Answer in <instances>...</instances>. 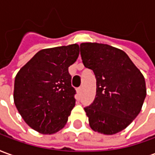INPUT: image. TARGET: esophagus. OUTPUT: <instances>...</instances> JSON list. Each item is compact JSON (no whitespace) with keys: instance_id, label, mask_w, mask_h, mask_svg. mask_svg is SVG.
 I'll list each match as a JSON object with an SVG mask.
<instances>
[{"instance_id":"34e87169","label":"esophagus","mask_w":155,"mask_h":155,"mask_svg":"<svg viewBox=\"0 0 155 155\" xmlns=\"http://www.w3.org/2000/svg\"><path fill=\"white\" fill-rule=\"evenodd\" d=\"M82 90H83V89H82V87L77 88V93H78V94H81V93H82Z\"/></svg>"}]
</instances>
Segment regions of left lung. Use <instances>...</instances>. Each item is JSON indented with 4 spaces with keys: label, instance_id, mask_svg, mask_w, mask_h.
I'll return each instance as SVG.
<instances>
[{
    "label": "left lung",
    "instance_id": "obj_1",
    "mask_svg": "<svg viewBox=\"0 0 155 155\" xmlns=\"http://www.w3.org/2000/svg\"><path fill=\"white\" fill-rule=\"evenodd\" d=\"M82 62L94 72L96 95L84 107L91 129L114 134L130 125L146 97L143 74L125 52L109 45L81 44Z\"/></svg>",
    "mask_w": 155,
    "mask_h": 155
}]
</instances>
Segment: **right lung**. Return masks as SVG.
Wrapping results in <instances>:
<instances>
[{"mask_svg":"<svg viewBox=\"0 0 155 155\" xmlns=\"http://www.w3.org/2000/svg\"><path fill=\"white\" fill-rule=\"evenodd\" d=\"M79 53L77 44L41 50L16 74L15 107L33 130L51 134L67 122L76 94L69 66L75 62Z\"/></svg>","mask_w":155,"mask_h":155,"instance_id":"right-lung-1","label":"right lung"}]
</instances>
